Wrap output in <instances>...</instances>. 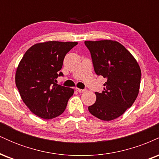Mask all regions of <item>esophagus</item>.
<instances>
[{
	"mask_svg": "<svg viewBox=\"0 0 159 159\" xmlns=\"http://www.w3.org/2000/svg\"><path fill=\"white\" fill-rule=\"evenodd\" d=\"M75 90H76V91H78V92H79V93H84V92H85L86 90H85V89H80V88H78V87H76L75 88Z\"/></svg>",
	"mask_w": 159,
	"mask_h": 159,
	"instance_id": "34e87169",
	"label": "esophagus"
}]
</instances>
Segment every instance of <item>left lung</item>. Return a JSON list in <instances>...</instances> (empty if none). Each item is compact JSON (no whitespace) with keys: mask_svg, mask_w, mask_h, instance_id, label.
<instances>
[{"mask_svg":"<svg viewBox=\"0 0 159 159\" xmlns=\"http://www.w3.org/2000/svg\"><path fill=\"white\" fill-rule=\"evenodd\" d=\"M84 43L90 52L95 72L107 79L102 92L95 93L96 101L88 110L104 121L116 119L132 106L139 93V64L116 41L106 39Z\"/></svg>","mask_w":159,"mask_h":159,"instance_id":"left-lung-1","label":"left lung"}]
</instances>
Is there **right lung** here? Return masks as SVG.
I'll return each instance as SVG.
<instances>
[{"instance_id": "right-lung-1", "label": "right lung", "mask_w": 159, "mask_h": 159, "mask_svg": "<svg viewBox=\"0 0 159 159\" xmlns=\"http://www.w3.org/2000/svg\"><path fill=\"white\" fill-rule=\"evenodd\" d=\"M77 42L48 41L32 45L16 72V84L24 103L33 114L45 120L63 114L74 90L58 85L56 78L66 54Z\"/></svg>"}]
</instances>
